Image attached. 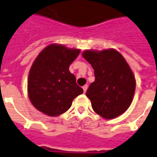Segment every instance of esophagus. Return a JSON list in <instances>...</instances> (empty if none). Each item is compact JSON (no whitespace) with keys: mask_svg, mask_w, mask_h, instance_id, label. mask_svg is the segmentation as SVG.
Masks as SVG:
<instances>
[{"mask_svg":"<svg viewBox=\"0 0 157 157\" xmlns=\"http://www.w3.org/2000/svg\"><path fill=\"white\" fill-rule=\"evenodd\" d=\"M87 85H85V86H83L82 88H83V91H84V93H86V91L87 90Z\"/></svg>","mask_w":157,"mask_h":157,"instance_id":"esophagus-1","label":"esophagus"}]
</instances>
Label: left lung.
<instances>
[{
    "label": "left lung",
    "mask_w": 157,
    "mask_h": 157,
    "mask_svg": "<svg viewBox=\"0 0 157 157\" xmlns=\"http://www.w3.org/2000/svg\"><path fill=\"white\" fill-rule=\"evenodd\" d=\"M82 56L92 65L94 82L86 95L97 114L114 119L131 105L136 88L135 77L123 56L113 49L86 51Z\"/></svg>",
    "instance_id": "left-lung-1"
}]
</instances>
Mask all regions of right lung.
I'll use <instances>...</instances> for the list:
<instances>
[{
	"label": "right lung",
	"mask_w": 157,
	"mask_h": 157,
	"mask_svg": "<svg viewBox=\"0 0 157 157\" xmlns=\"http://www.w3.org/2000/svg\"><path fill=\"white\" fill-rule=\"evenodd\" d=\"M80 50L50 44L37 56L28 76V95L32 104L48 116H58L70 108L83 90L76 84L70 65Z\"/></svg>",
	"instance_id": "add662e5"
}]
</instances>
